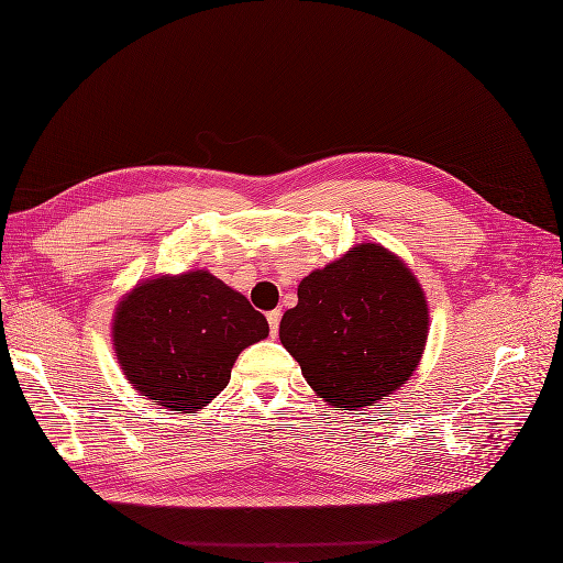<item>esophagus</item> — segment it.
Wrapping results in <instances>:
<instances>
[{"mask_svg":"<svg viewBox=\"0 0 563 563\" xmlns=\"http://www.w3.org/2000/svg\"><path fill=\"white\" fill-rule=\"evenodd\" d=\"M280 310L276 308V310H272V312H266V321H269V331H272V335H278V327H280Z\"/></svg>","mask_w":563,"mask_h":563,"instance_id":"obj_1","label":"esophagus"}]
</instances>
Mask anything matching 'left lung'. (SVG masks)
I'll return each mask as SVG.
<instances>
[{
  "label": "left lung",
  "instance_id": "8db88e82",
  "mask_svg": "<svg viewBox=\"0 0 563 563\" xmlns=\"http://www.w3.org/2000/svg\"><path fill=\"white\" fill-rule=\"evenodd\" d=\"M429 333L420 283L401 260L361 244L312 272L283 314L280 342L310 388L338 410L393 395L418 367Z\"/></svg>",
  "mask_w": 563,
  "mask_h": 563
}]
</instances>
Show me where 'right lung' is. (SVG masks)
<instances>
[{
	"instance_id": "obj_1",
	"label": "right lung",
	"mask_w": 563,
	"mask_h": 563,
	"mask_svg": "<svg viewBox=\"0 0 563 563\" xmlns=\"http://www.w3.org/2000/svg\"><path fill=\"white\" fill-rule=\"evenodd\" d=\"M269 335L246 297L207 272L141 283L113 319L118 363L134 388L170 410L210 404L242 349Z\"/></svg>"
}]
</instances>
